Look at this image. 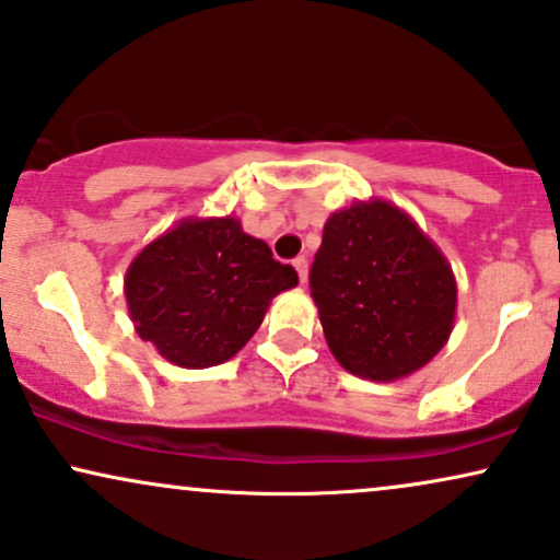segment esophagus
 <instances>
[{
	"mask_svg": "<svg viewBox=\"0 0 560 560\" xmlns=\"http://www.w3.org/2000/svg\"><path fill=\"white\" fill-rule=\"evenodd\" d=\"M293 267L299 269V280L306 282V278H308V259L306 257H295L293 259Z\"/></svg>",
	"mask_w": 560,
	"mask_h": 560,
	"instance_id": "esophagus-1",
	"label": "esophagus"
}]
</instances>
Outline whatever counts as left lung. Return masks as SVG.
Returning <instances> with one entry per match:
<instances>
[{
  "label": "left lung",
  "mask_w": 560,
  "mask_h": 560,
  "mask_svg": "<svg viewBox=\"0 0 560 560\" xmlns=\"http://www.w3.org/2000/svg\"><path fill=\"white\" fill-rule=\"evenodd\" d=\"M308 288L332 355L371 382H392L431 361L457 308L444 254L402 210L378 199L327 220Z\"/></svg>",
  "instance_id": "1"
}]
</instances>
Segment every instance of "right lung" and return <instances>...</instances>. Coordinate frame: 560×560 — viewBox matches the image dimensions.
<instances>
[{
	"instance_id": "1",
	"label": "right lung",
	"mask_w": 560,
	"mask_h": 560,
	"mask_svg": "<svg viewBox=\"0 0 560 560\" xmlns=\"http://www.w3.org/2000/svg\"><path fill=\"white\" fill-rule=\"evenodd\" d=\"M299 282L265 241L238 220H184L140 252L127 272L137 335L184 369H207L238 353L259 329L269 301Z\"/></svg>"
}]
</instances>
